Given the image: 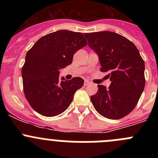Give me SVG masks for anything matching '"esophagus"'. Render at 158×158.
<instances>
[{
	"label": "esophagus",
	"instance_id": "obj_1",
	"mask_svg": "<svg viewBox=\"0 0 158 158\" xmlns=\"http://www.w3.org/2000/svg\"><path fill=\"white\" fill-rule=\"evenodd\" d=\"M89 84H90V82L88 80H85V82H84V85H88Z\"/></svg>",
	"mask_w": 158,
	"mask_h": 158
}]
</instances>
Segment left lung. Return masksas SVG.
<instances>
[{"label": "left lung", "mask_w": 158, "mask_h": 158, "mask_svg": "<svg viewBox=\"0 0 158 158\" xmlns=\"http://www.w3.org/2000/svg\"><path fill=\"white\" fill-rule=\"evenodd\" d=\"M88 45L98 55L102 72L111 81L109 88L98 85L91 96L95 109L103 117L119 119L136 106L145 85L144 62L135 44L111 31L85 33Z\"/></svg>", "instance_id": "8db88e82"}]
</instances>
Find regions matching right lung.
<instances>
[{"label":"right lung","instance_id":"1","mask_svg":"<svg viewBox=\"0 0 158 158\" xmlns=\"http://www.w3.org/2000/svg\"><path fill=\"white\" fill-rule=\"evenodd\" d=\"M86 44L82 33L61 30L42 36L28 51L22 68L23 92L36 112L53 117L68 109L84 80L60 78V69L71 64L75 52Z\"/></svg>","mask_w":158,"mask_h":158}]
</instances>
